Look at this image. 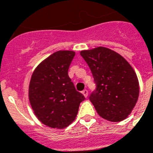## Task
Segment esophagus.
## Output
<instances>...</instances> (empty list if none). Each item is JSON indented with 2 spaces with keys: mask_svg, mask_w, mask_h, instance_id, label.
Returning a JSON list of instances; mask_svg holds the SVG:
<instances>
[{
  "mask_svg": "<svg viewBox=\"0 0 153 153\" xmlns=\"http://www.w3.org/2000/svg\"><path fill=\"white\" fill-rule=\"evenodd\" d=\"M82 95H84L85 97H87V95H88V91H87V90H83V91H82Z\"/></svg>",
  "mask_w": 153,
  "mask_h": 153,
  "instance_id": "obj_1",
  "label": "esophagus"
}]
</instances>
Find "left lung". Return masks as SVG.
<instances>
[{
  "instance_id": "8db88e82",
  "label": "left lung",
  "mask_w": 153,
  "mask_h": 153,
  "mask_svg": "<svg viewBox=\"0 0 153 153\" xmlns=\"http://www.w3.org/2000/svg\"><path fill=\"white\" fill-rule=\"evenodd\" d=\"M80 54L96 85L89 99L98 114L111 122L125 120L139 97L138 79L131 65L120 54L102 46Z\"/></svg>"
}]
</instances>
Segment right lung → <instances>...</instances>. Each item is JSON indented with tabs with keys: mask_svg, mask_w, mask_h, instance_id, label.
Listing matches in <instances>:
<instances>
[{
	"mask_svg": "<svg viewBox=\"0 0 153 153\" xmlns=\"http://www.w3.org/2000/svg\"><path fill=\"white\" fill-rule=\"evenodd\" d=\"M74 55V51H57L37 66L30 79L31 107L38 120L50 128L62 129L70 125L85 100L68 75Z\"/></svg>",
	"mask_w": 153,
	"mask_h": 153,
	"instance_id": "right-lung-1",
	"label": "right lung"
}]
</instances>
